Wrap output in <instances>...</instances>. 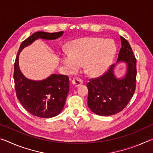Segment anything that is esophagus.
<instances>
[{"mask_svg":"<svg viewBox=\"0 0 153 153\" xmlns=\"http://www.w3.org/2000/svg\"><path fill=\"white\" fill-rule=\"evenodd\" d=\"M82 82H82V79H79V78H75L72 80L71 84H72V85L75 87V88H77V87H78L80 85H82Z\"/></svg>","mask_w":153,"mask_h":153,"instance_id":"obj_1","label":"esophagus"}]
</instances>
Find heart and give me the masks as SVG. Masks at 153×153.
I'll return each instance as SVG.
<instances>
[{"mask_svg":"<svg viewBox=\"0 0 153 153\" xmlns=\"http://www.w3.org/2000/svg\"><path fill=\"white\" fill-rule=\"evenodd\" d=\"M116 51L115 43L110 39L82 38L70 43L69 54L60 55V60L70 72L77 71L83 65L88 76L98 77L111 66Z\"/></svg>","mask_w":153,"mask_h":153,"instance_id":"heart-1","label":"heart"}]
</instances>
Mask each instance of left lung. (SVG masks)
Here are the masks:
<instances>
[{"label":"left lung","instance_id":"obj_1","mask_svg":"<svg viewBox=\"0 0 153 153\" xmlns=\"http://www.w3.org/2000/svg\"><path fill=\"white\" fill-rule=\"evenodd\" d=\"M120 40L122 48L116 64L111 65L103 76L91 79L86 85L88 108L99 116H111L122 111L131 99L135 90L136 59L129 42L121 36ZM121 63L126 65V73L118 77L115 69Z\"/></svg>","mask_w":153,"mask_h":153}]
</instances>
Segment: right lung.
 <instances>
[{
	"mask_svg": "<svg viewBox=\"0 0 153 153\" xmlns=\"http://www.w3.org/2000/svg\"><path fill=\"white\" fill-rule=\"evenodd\" d=\"M63 33V31L36 32L21 43L17 54L13 74L17 97L29 113L37 117L52 118L61 112L69 91V77L63 75L52 74L42 80L28 79L20 69L19 56L24 48L32 44L35 40H54Z\"/></svg>",
	"mask_w": 153,
	"mask_h": 153,
	"instance_id": "right-lung-1",
	"label": "right lung"
}]
</instances>
